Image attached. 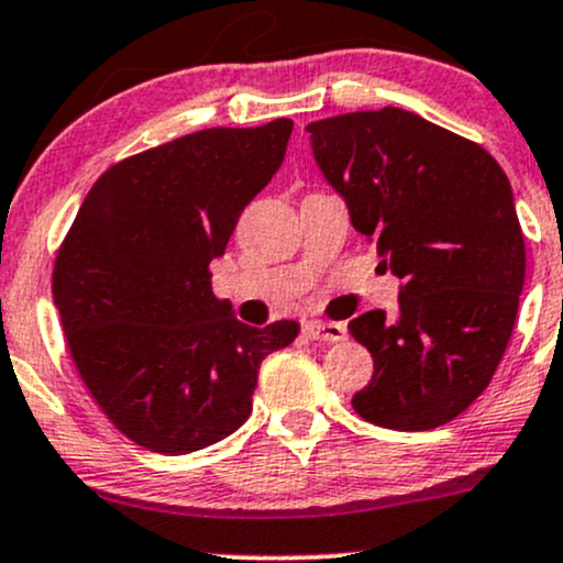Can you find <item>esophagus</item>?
I'll return each mask as SVG.
<instances>
[{
	"label": "esophagus",
	"mask_w": 563,
	"mask_h": 563,
	"mask_svg": "<svg viewBox=\"0 0 563 563\" xmlns=\"http://www.w3.org/2000/svg\"><path fill=\"white\" fill-rule=\"evenodd\" d=\"M301 331H305V336L314 339V342H344L347 339V325L344 323H325V320H307L305 325H301Z\"/></svg>",
	"instance_id": "34e87169"
}]
</instances>
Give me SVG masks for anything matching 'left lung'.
Returning a JSON list of instances; mask_svg holds the SVG:
<instances>
[{"label": "left lung", "mask_w": 563, "mask_h": 563, "mask_svg": "<svg viewBox=\"0 0 563 563\" xmlns=\"http://www.w3.org/2000/svg\"><path fill=\"white\" fill-rule=\"evenodd\" d=\"M307 131L352 227L404 280L398 318L350 320L374 357L352 409L379 428H441L489 387L516 325L527 249L508 176L484 146L406 109Z\"/></svg>", "instance_id": "1"}]
</instances>
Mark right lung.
<instances>
[{"label":"right lung","mask_w":563,"mask_h":563,"mask_svg":"<svg viewBox=\"0 0 563 563\" xmlns=\"http://www.w3.org/2000/svg\"><path fill=\"white\" fill-rule=\"evenodd\" d=\"M294 122L208 128L107 168L55 253L53 299L85 387L122 435L189 454L249 419L258 366L294 320L253 329L211 262L286 157Z\"/></svg>","instance_id":"obj_1"}]
</instances>
